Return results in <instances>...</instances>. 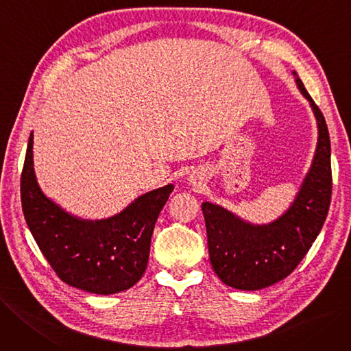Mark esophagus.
<instances>
[{"label":"esophagus","instance_id":"esophagus-1","mask_svg":"<svg viewBox=\"0 0 351 351\" xmlns=\"http://www.w3.org/2000/svg\"><path fill=\"white\" fill-rule=\"evenodd\" d=\"M189 180H191V182H192V184H197V180H202V179H201V175H199V173L197 172V175H193V176H191V179H189Z\"/></svg>","mask_w":351,"mask_h":351}]
</instances>
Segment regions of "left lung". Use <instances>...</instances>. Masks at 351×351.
I'll use <instances>...</instances> for the list:
<instances>
[{"instance_id":"obj_1","label":"left lung","mask_w":351,"mask_h":351,"mask_svg":"<svg viewBox=\"0 0 351 351\" xmlns=\"http://www.w3.org/2000/svg\"><path fill=\"white\" fill-rule=\"evenodd\" d=\"M298 89L315 115L318 138L293 202L269 224H252L224 206L202 202L213 269L227 287L258 291L291 275L305 257L326 221L331 201V146L322 112L296 72Z\"/></svg>"}]
</instances>
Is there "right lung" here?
Returning a JSON list of instances; mask_svg holds the SVG:
<instances>
[{
    "instance_id": "right-lung-1",
    "label": "right lung",
    "mask_w": 351,
    "mask_h": 351,
    "mask_svg": "<svg viewBox=\"0 0 351 351\" xmlns=\"http://www.w3.org/2000/svg\"><path fill=\"white\" fill-rule=\"evenodd\" d=\"M173 185L153 189L108 218L85 219L64 211L38 186L33 133L21 173L25 223L56 275L73 288L97 295L127 291L146 271L150 240Z\"/></svg>"
}]
</instances>
